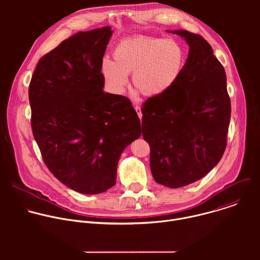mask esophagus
I'll return each mask as SVG.
<instances>
[{"label":"esophagus","instance_id":"obj_1","mask_svg":"<svg viewBox=\"0 0 260 260\" xmlns=\"http://www.w3.org/2000/svg\"><path fill=\"white\" fill-rule=\"evenodd\" d=\"M135 110L137 111V113H138L140 119H142V110H141V107L137 105V106H135Z\"/></svg>","mask_w":260,"mask_h":260}]
</instances>
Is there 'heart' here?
Returning a JSON list of instances; mask_svg holds the SVG:
<instances>
[{"mask_svg": "<svg viewBox=\"0 0 260 260\" xmlns=\"http://www.w3.org/2000/svg\"><path fill=\"white\" fill-rule=\"evenodd\" d=\"M113 62L104 60V77L116 93H123L133 73L135 94L155 98L168 92L179 80L186 61L183 46L173 39L134 37L120 42L113 51Z\"/></svg>", "mask_w": 260, "mask_h": 260, "instance_id": "1", "label": "heart"}]
</instances>
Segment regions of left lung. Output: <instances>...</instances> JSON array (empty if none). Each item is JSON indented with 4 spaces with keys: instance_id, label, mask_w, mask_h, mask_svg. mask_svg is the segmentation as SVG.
Here are the masks:
<instances>
[{
    "instance_id": "obj_1",
    "label": "left lung",
    "mask_w": 260,
    "mask_h": 260,
    "mask_svg": "<svg viewBox=\"0 0 260 260\" xmlns=\"http://www.w3.org/2000/svg\"><path fill=\"white\" fill-rule=\"evenodd\" d=\"M189 46L178 82L165 94L149 98L142 108V135L150 145L154 180L179 188L206 176L226 147L231 100L224 68L201 35L167 30Z\"/></svg>"
}]
</instances>
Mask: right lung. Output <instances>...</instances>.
Segmentation results:
<instances>
[{
  "label": "right lung",
  "mask_w": 260,
  "mask_h": 260,
  "mask_svg": "<svg viewBox=\"0 0 260 260\" xmlns=\"http://www.w3.org/2000/svg\"><path fill=\"white\" fill-rule=\"evenodd\" d=\"M113 29L79 31L44 55L28 87L31 129L44 162L67 187L98 194L116 183L125 148L142 134L129 100L104 91Z\"/></svg>",
  "instance_id": "1"
}]
</instances>
